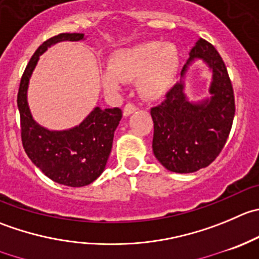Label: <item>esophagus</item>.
Here are the masks:
<instances>
[{"label": "esophagus", "instance_id": "1", "mask_svg": "<svg viewBox=\"0 0 259 259\" xmlns=\"http://www.w3.org/2000/svg\"><path fill=\"white\" fill-rule=\"evenodd\" d=\"M137 111V106L133 104H126L124 107V116H130L132 114Z\"/></svg>", "mask_w": 259, "mask_h": 259}]
</instances>
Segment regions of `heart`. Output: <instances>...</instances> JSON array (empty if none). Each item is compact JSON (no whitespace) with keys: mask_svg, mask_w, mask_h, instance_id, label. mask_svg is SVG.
Listing matches in <instances>:
<instances>
[{"mask_svg":"<svg viewBox=\"0 0 259 259\" xmlns=\"http://www.w3.org/2000/svg\"><path fill=\"white\" fill-rule=\"evenodd\" d=\"M178 68L180 55L175 45L144 41L115 53L110 66L100 71V81L111 94L121 91L125 81H138L140 96L157 101L172 89Z\"/></svg>","mask_w":259,"mask_h":259,"instance_id":"obj_1","label":"heart"}]
</instances>
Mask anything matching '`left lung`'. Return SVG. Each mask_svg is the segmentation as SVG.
Returning <instances> with one entry per match:
<instances>
[{
  "instance_id": "left-lung-1",
  "label": "left lung",
  "mask_w": 259,
  "mask_h": 259,
  "mask_svg": "<svg viewBox=\"0 0 259 259\" xmlns=\"http://www.w3.org/2000/svg\"><path fill=\"white\" fill-rule=\"evenodd\" d=\"M202 60L213 73L210 97L190 102L183 78L192 63ZM181 79L167 99L150 110L154 134L153 153L170 172L192 173L207 167L227 143L235 114L234 92L227 67L218 50L200 39L191 49Z\"/></svg>"
}]
</instances>
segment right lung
Returning a JSON list of instances; mask_svg holds the SVG:
<instances>
[{"label": "right lung", "mask_w": 259, "mask_h": 259, "mask_svg": "<svg viewBox=\"0 0 259 259\" xmlns=\"http://www.w3.org/2000/svg\"><path fill=\"white\" fill-rule=\"evenodd\" d=\"M79 40H84V34L64 32L42 42L25 68L17 94L21 140L27 157L47 177L69 187L90 185L104 172L114 133L122 116L121 110L95 107L77 126L49 130L32 119L27 104V89L39 57L48 48L60 41Z\"/></svg>", "instance_id": "right-lung-1"}]
</instances>
